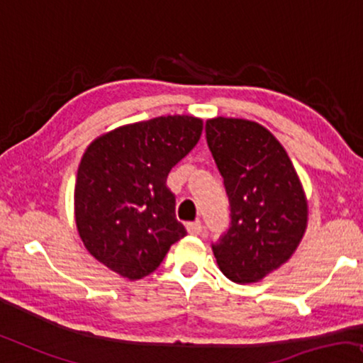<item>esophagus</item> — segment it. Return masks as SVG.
<instances>
[{"label": "esophagus", "mask_w": 363, "mask_h": 363, "mask_svg": "<svg viewBox=\"0 0 363 363\" xmlns=\"http://www.w3.org/2000/svg\"><path fill=\"white\" fill-rule=\"evenodd\" d=\"M202 223L201 220H196V222H189L187 223V232L191 235H201L202 233Z\"/></svg>", "instance_id": "34e87169"}]
</instances>
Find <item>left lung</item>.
Instances as JSON below:
<instances>
[{
  "instance_id": "left-lung-1",
  "label": "left lung",
  "mask_w": 363,
  "mask_h": 363,
  "mask_svg": "<svg viewBox=\"0 0 363 363\" xmlns=\"http://www.w3.org/2000/svg\"><path fill=\"white\" fill-rule=\"evenodd\" d=\"M206 138L230 202V227L212 245L220 272L255 283L288 262L308 227V201L288 152L264 126L206 121Z\"/></svg>"
}]
</instances>
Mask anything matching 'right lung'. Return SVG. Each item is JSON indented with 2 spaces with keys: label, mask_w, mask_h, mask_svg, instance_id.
I'll list each match as a JSON object with an SVG mask.
<instances>
[{
  "label": "right lung",
  "mask_w": 363,
  "mask_h": 363,
  "mask_svg": "<svg viewBox=\"0 0 363 363\" xmlns=\"http://www.w3.org/2000/svg\"><path fill=\"white\" fill-rule=\"evenodd\" d=\"M201 118L167 115L125 125L86 147L74 191L75 223L95 259L130 281L160 267L186 237L169 171L202 135Z\"/></svg>",
  "instance_id": "obj_1"
}]
</instances>
